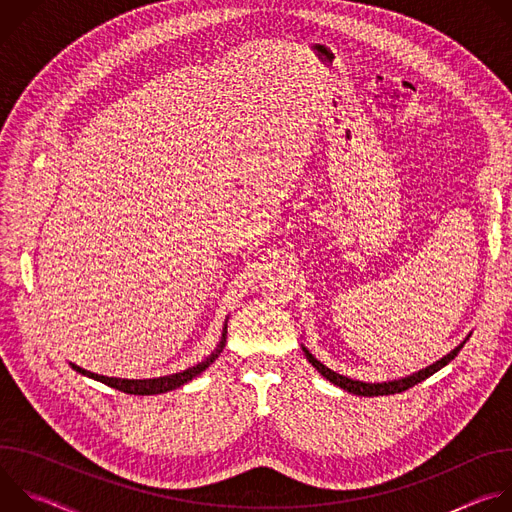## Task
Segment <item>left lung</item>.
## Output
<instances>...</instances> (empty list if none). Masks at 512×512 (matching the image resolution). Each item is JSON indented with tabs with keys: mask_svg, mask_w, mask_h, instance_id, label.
Segmentation results:
<instances>
[{
	"mask_svg": "<svg viewBox=\"0 0 512 512\" xmlns=\"http://www.w3.org/2000/svg\"><path fill=\"white\" fill-rule=\"evenodd\" d=\"M464 344H466V342H462L460 346H456V348H454L448 356H444L442 360H437V362L429 364L427 369H423V371H419V373H415V375H411V377H405V379H399V381H389V383H362V381H352V379L342 377V375L330 371L328 367H324V364H322L320 360H316V358L308 352V348H304V352H306L308 360L314 364V369H316L324 379H328L330 383H334L336 387H340V389H344V391H348V393H352V395L377 397V395H395V393H403V391L411 389L413 385L425 381V379L431 377L433 373L444 369L450 360H454V358L458 356V352L462 350Z\"/></svg>",
	"mask_w": 512,
	"mask_h": 512,
	"instance_id": "obj_1",
	"label": "left lung"
}]
</instances>
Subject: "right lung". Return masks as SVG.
Listing matches in <instances>:
<instances>
[{"label": "right lung", "mask_w": 512, "mask_h": 512, "mask_svg": "<svg viewBox=\"0 0 512 512\" xmlns=\"http://www.w3.org/2000/svg\"><path fill=\"white\" fill-rule=\"evenodd\" d=\"M225 336H227V324H225V330H223V340L221 344H218V348L202 362H198L196 367H190L182 373H176V375H168V377H160V379H117V377H103V375H95L91 371H85L81 367H77V364H72V369H75L77 373L81 375H87L95 381H101L105 383L107 387H113L117 391H123V393H129V395H158V393H166V391H172V389H178L182 387L184 383L192 381L196 375H200L202 371H206L210 364L216 360V356L221 354L223 346H225Z\"/></svg>", "instance_id": "obj_1"}]
</instances>
